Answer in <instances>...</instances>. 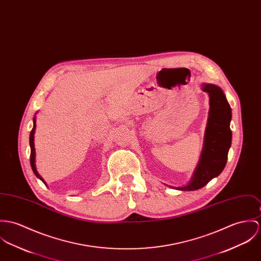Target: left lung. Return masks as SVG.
<instances>
[{"label":"left lung","instance_id":"8db88e82","mask_svg":"<svg viewBox=\"0 0 261 261\" xmlns=\"http://www.w3.org/2000/svg\"><path fill=\"white\" fill-rule=\"evenodd\" d=\"M201 89L210 96V112L201 155L189 185L182 188L170 187L172 189L189 191L199 190L218 176L227 162L232 139L230 106L219 87L203 84Z\"/></svg>","mask_w":261,"mask_h":261}]
</instances>
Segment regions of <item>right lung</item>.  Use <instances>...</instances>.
Returning a JSON list of instances; mask_svg holds the SVG:
<instances>
[{
	"label": "right lung",
	"instance_id": "add662e5",
	"mask_svg": "<svg viewBox=\"0 0 261 261\" xmlns=\"http://www.w3.org/2000/svg\"><path fill=\"white\" fill-rule=\"evenodd\" d=\"M34 125H33V129L30 134V146H31V156H30V162H31V166H32V169L35 173V175L40 178L46 186L47 184L45 182V180L42 178V176L39 174L37 168H36V150H35V143H34V135H35V129H36V117H34Z\"/></svg>",
	"mask_w": 261,
	"mask_h": 261
}]
</instances>
